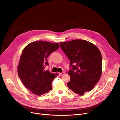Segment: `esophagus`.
<instances>
[{"mask_svg": "<svg viewBox=\"0 0 120 120\" xmlns=\"http://www.w3.org/2000/svg\"><path fill=\"white\" fill-rule=\"evenodd\" d=\"M64 74V72H60L59 73V75L60 76H62V75H63Z\"/></svg>", "mask_w": 120, "mask_h": 120, "instance_id": "obj_1", "label": "esophagus"}]
</instances>
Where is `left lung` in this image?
<instances>
[{
  "instance_id": "8db88e82",
  "label": "left lung",
  "mask_w": 120,
  "mask_h": 120,
  "mask_svg": "<svg viewBox=\"0 0 120 120\" xmlns=\"http://www.w3.org/2000/svg\"><path fill=\"white\" fill-rule=\"evenodd\" d=\"M60 46L70 60L72 69L68 74L69 89L81 96L90 91L102 74V55L97 46L87 41L73 40L60 42Z\"/></svg>"
}]
</instances>
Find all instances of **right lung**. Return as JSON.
<instances>
[{"instance_id":"right-lung-1","label":"right lung","mask_w":120,"mask_h":120,"mask_svg":"<svg viewBox=\"0 0 120 120\" xmlns=\"http://www.w3.org/2000/svg\"><path fill=\"white\" fill-rule=\"evenodd\" d=\"M60 47L59 43L38 41L24 48L17 67L18 74L25 86L37 95L48 93L52 89V80L58 73L45 71L47 57Z\"/></svg>"}]
</instances>
